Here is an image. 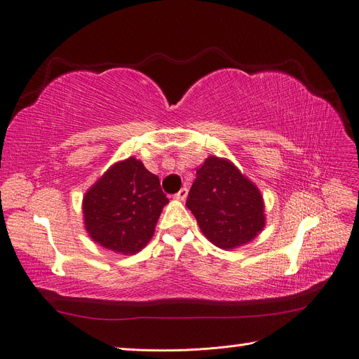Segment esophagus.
Here are the masks:
<instances>
[{"label": "esophagus", "mask_w": 359, "mask_h": 359, "mask_svg": "<svg viewBox=\"0 0 359 359\" xmlns=\"http://www.w3.org/2000/svg\"><path fill=\"white\" fill-rule=\"evenodd\" d=\"M187 194H189V190H187L186 187H184V189H181V190L175 194V199H178V201H186Z\"/></svg>", "instance_id": "obj_1"}]
</instances>
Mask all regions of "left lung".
Here are the masks:
<instances>
[{"mask_svg":"<svg viewBox=\"0 0 359 359\" xmlns=\"http://www.w3.org/2000/svg\"><path fill=\"white\" fill-rule=\"evenodd\" d=\"M186 205L202 233L223 250L247 244L265 226V205L259 189L232 161L215 156L196 170Z\"/></svg>","mask_w":359,"mask_h":359,"instance_id":"left-lung-1","label":"left lung"}]
</instances>
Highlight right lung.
I'll list each match as a JSON object with an SVG mask.
<instances>
[{
    "label": "right lung",
    "instance_id": "right-lung-1",
    "mask_svg": "<svg viewBox=\"0 0 359 359\" xmlns=\"http://www.w3.org/2000/svg\"><path fill=\"white\" fill-rule=\"evenodd\" d=\"M169 202L158 177L135 157L118 161L85 193V229L102 247L135 255L153 238L163 206Z\"/></svg>",
    "mask_w": 359,
    "mask_h": 359
}]
</instances>
